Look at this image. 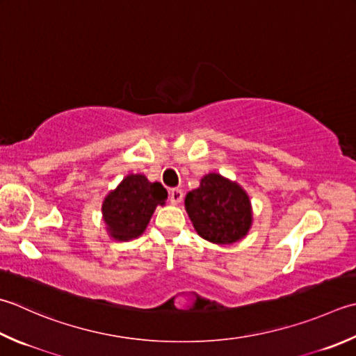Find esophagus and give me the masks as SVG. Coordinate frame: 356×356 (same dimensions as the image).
I'll return each instance as SVG.
<instances>
[{
  "label": "esophagus",
  "instance_id": "obj_1",
  "mask_svg": "<svg viewBox=\"0 0 356 356\" xmlns=\"http://www.w3.org/2000/svg\"><path fill=\"white\" fill-rule=\"evenodd\" d=\"M184 199V193H182V190H179V188H172V190L170 191V200H171V204H179L180 200Z\"/></svg>",
  "mask_w": 356,
  "mask_h": 356
}]
</instances>
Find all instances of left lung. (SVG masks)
<instances>
[{
	"mask_svg": "<svg viewBox=\"0 0 356 356\" xmlns=\"http://www.w3.org/2000/svg\"><path fill=\"white\" fill-rule=\"evenodd\" d=\"M185 207L199 236L220 245L238 242L252 225L247 193L214 172L207 174L197 190L186 194Z\"/></svg>",
	"mask_w": 356,
	"mask_h": 356,
	"instance_id": "obj_1",
	"label": "left lung"
}]
</instances>
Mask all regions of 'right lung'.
Segmentation results:
<instances>
[{
	"instance_id": "1",
	"label": "right lung",
	"mask_w": 356,
	"mask_h": 356,
	"mask_svg": "<svg viewBox=\"0 0 356 356\" xmlns=\"http://www.w3.org/2000/svg\"><path fill=\"white\" fill-rule=\"evenodd\" d=\"M166 199L168 191L162 184H151L142 174H129L103 202V219L109 234L118 241L140 236L156 207L163 205Z\"/></svg>"
}]
</instances>
